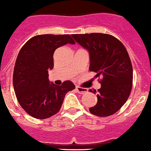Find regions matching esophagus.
Returning <instances> with one entry per match:
<instances>
[{"label":"esophagus","mask_w":151,"mask_h":151,"mask_svg":"<svg viewBox=\"0 0 151 151\" xmlns=\"http://www.w3.org/2000/svg\"><path fill=\"white\" fill-rule=\"evenodd\" d=\"M76 90L79 94H85L88 92V89L86 88L81 87V86H76Z\"/></svg>","instance_id":"esophagus-1"}]
</instances>
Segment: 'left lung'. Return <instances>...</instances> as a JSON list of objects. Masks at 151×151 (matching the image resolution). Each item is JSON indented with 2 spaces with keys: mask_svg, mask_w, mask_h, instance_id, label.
<instances>
[{
  "mask_svg": "<svg viewBox=\"0 0 151 151\" xmlns=\"http://www.w3.org/2000/svg\"><path fill=\"white\" fill-rule=\"evenodd\" d=\"M72 37L89 51V70L102 78L98 91L89 89L98 93V102L89 111L98 117L114 114L124 105L132 89L133 68L126 48L110 34L92 33Z\"/></svg>",
  "mask_w": 151,
  "mask_h": 151,
  "instance_id": "left-lung-1",
  "label": "left lung"
}]
</instances>
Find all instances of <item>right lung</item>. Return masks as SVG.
<instances>
[{
    "label": "right lung",
    "instance_id": "obj_1",
    "mask_svg": "<svg viewBox=\"0 0 151 151\" xmlns=\"http://www.w3.org/2000/svg\"><path fill=\"white\" fill-rule=\"evenodd\" d=\"M68 43H76L69 34L37 35L19 52L13 86L20 105L34 118H49L59 112L67 92L76 88L70 81L57 86L48 80V70L54 65V51Z\"/></svg>",
    "mask_w": 151,
    "mask_h": 151
}]
</instances>
